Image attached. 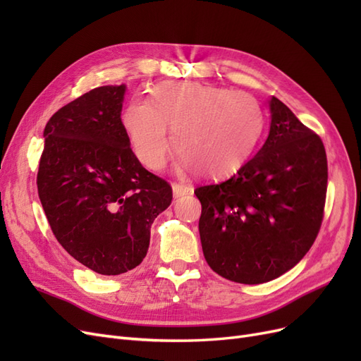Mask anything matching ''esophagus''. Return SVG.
Here are the masks:
<instances>
[{
	"instance_id": "1",
	"label": "esophagus",
	"mask_w": 361,
	"mask_h": 361,
	"mask_svg": "<svg viewBox=\"0 0 361 361\" xmlns=\"http://www.w3.org/2000/svg\"><path fill=\"white\" fill-rule=\"evenodd\" d=\"M171 188H173V197L174 199L182 197V195H187V194L191 192L190 187H187V185H180V183H173Z\"/></svg>"
}]
</instances>
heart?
Listing matches in <instances>:
<instances>
[{"label":"heart","mask_w":361,"mask_h":361,"mask_svg":"<svg viewBox=\"0 0 361 361\" xmlns=\"http://www.w3.org/2000/svg\"><path fill=\"white\" fill-rule=\"evenodd\" d=\"M122 126L140 162L159 170L173 150L182 170L220 179L235 173L255 150L264 113L255 97L192 81L158 85L149 99L130 101Z\"/></svg>","instance_id":"obj_1"}]
</instances>
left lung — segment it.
<instances>
[{
	"label": "left lung",
	"instance_id": "1",
	"mask_svg": "<svg viewBox=\"0 0 361 361\" xmlns=\"http://www.w3.org/2000/svg\"><path fill=\"white\" fill-rule=\"evenodd\" d=\"M268 138L231 179L194 191L199 232L216 274L244 285L274 280L310 250L322 223L326 155L321 138L272 96Z\"/></svg>",
	"mask_w": 361,
	"mask_h": 361
}]
</instances>
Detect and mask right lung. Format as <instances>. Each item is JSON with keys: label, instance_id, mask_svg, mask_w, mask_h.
Segmentation results:
<instances>
[{"label": "right lung", "instance_id": "right-lung-1", "mask_svg": "<svg viewBox=\"0 0 361 361\" xmlns=\"http://www.w3.org/2000/svg\"><path fill=\"white\" fill-rule=\"evenodd\" d=\"M126 85H102L64 105L43 130L39 199L57 241L102 276L138 267L171 187L147 171L122 126Z\"/></svg>", "mask_w": 361, "mask_h": 361}]
</instances>
